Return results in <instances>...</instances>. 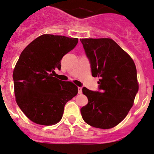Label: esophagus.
<instances>
[{
    "instance_id": "34e87169",
    "label": "esophagus",
    "mask_w": 154,
    "mask_h": 154,
    "mask_svg": "<svg viewBox=\"0 0 154 154\" xmlns=\"http://www.w3.org/2000/svg\"><path fill=\"white\" fill-rule=\"evenodd\" d=\"M82 87H78V93L79 94H82Z\"/></svg>"
}]
</instances>
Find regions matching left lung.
<instances>
[{
	"instance_id": "obj_1",
	"label": "left lung",
	"mask_w": 154,
	"mask_h": 154,
	"mask_svg": "<svg viewBox=\"0 0 154 154\" xmlns=\"http://www.w3.org/2000/svg\"><path fill=\"white\" fill-rule=\"evenodd\" d=\"M91 75L100 78V91L83 87L88 103L80 109L82 119L93 127L108 129L127 116L139 90L137 68L127 52L111 38H82Z\"/></svg>"
}]
</instances>
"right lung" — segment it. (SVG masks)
I'll return each instance as SVG.
<instances>
[{
  "label": "right lung",
  "mask_w": 154,
  "mask_h": 154,
  "mask_svg": "<svg viewBox=\"0 0 154 154\" xmlns=\"http://www.w3.org/2000/svg\"><path fill=\"white\" fill-rule=\"evenodd\" d=\"M78 38L44 34L28 45L13 73L15 101L34 123L50 126L62 119L64 107L78 93L72 82L52 77L61 68L62 58L73 50Z\"/></svg>",
  "instance_id": "right-lung-1"
}]
</instances>
